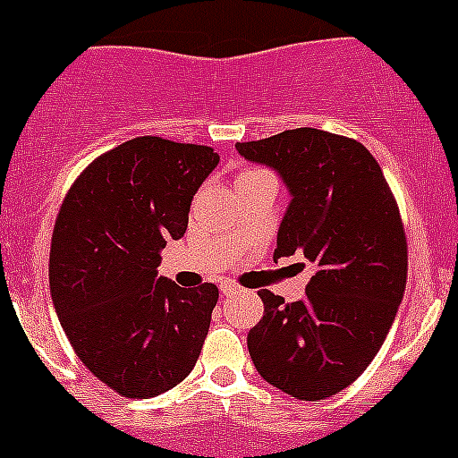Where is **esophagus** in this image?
Masks as SVG:
<instances>
[{
	"instance_id": "esophagus-1",
	"label": "esophagus",
	"mask_w": 458,
	"mask_h": 458,
	"mask_svg": "<svg viewBox=\"0 0 458 458\" xmlns=\"http://www.w3.org/2000/svg\"><path fill=\"white\" fill-rule=\"evenodd\" d=\"M221 293H224V295H234V293H239L242 291V288L237 286V284L233 282V279H224V282H221Z\"/></svg>"
}]
</instances>
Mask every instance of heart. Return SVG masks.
I'll return each mask as SVG.
<instances>
[{
  "instance_id": "b5f03b06",
  "label": "heart",
  "mask_w": 458,
  "mask_h": 458,
  "mask_svg": "<svg viewBox=\"0 0 458 458\" xmlns=\"http://www.w3.org/2000/svg\"><path fill=\"white\" fill-rule=\"evenodd\" d=\"M259 174H266L264 170H243L242 174L237 176V181H242V179H252V176H259Z\"/></svg>"
}]
</instances>
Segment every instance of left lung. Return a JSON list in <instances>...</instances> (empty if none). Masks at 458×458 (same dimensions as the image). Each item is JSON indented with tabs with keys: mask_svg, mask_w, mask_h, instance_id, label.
<instances>
[{
	"mask_svg": "<svg viewBox=\"0 0 458 458\" xmlns=\"http://www.w3.org/2000/svg\"><path fill=\"white\" fill-rule=\"evenodd\" d=\"M237 149L277 170L293 194L273 259L301 252L315 264L300 301L261 288L248 352L266 383L322 401L369 367L396 318L407 282L398 203L378 161L347 136L300 127Z\"/></svg>",
	"mask_w": 458,
	"mask_h": 458,
	"instance_id": "obj_1",
	"label": "left lung"
}]
</instances>
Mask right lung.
Wrapping results in <instances>:
<instances>
[{
    "instance_id": "1",
    "label": "right lung",
    "mask_w": 458,
    "mask_h": 458,
    "mask_svg": "<svg viewBox=\"0 0 458 458\" xmlns=\"http://www.w3.org/2000/svg\"><path fill=\"white\" fill-rule=\"evenodd\" d=\"M219 163L208 145L140 136L98 157L57 212L48 284L89 371L125 398H154L197 365L215 284L157 277L161 248L188 230L192 197Z\"/></svg>"
}]
</instances>
